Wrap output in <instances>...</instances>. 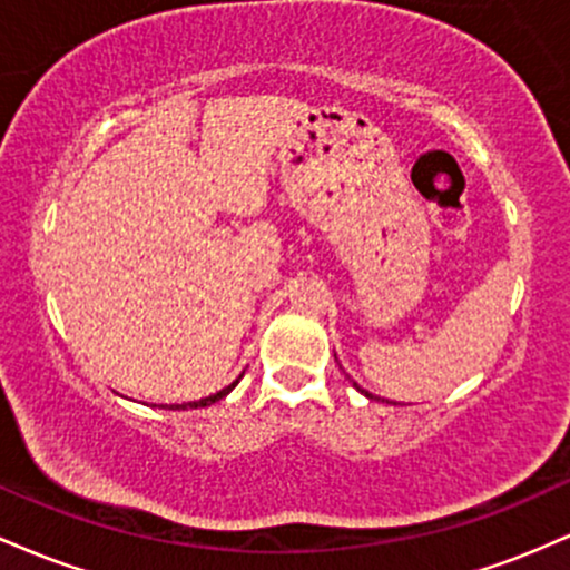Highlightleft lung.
Returning a JSON list of instances; mask_svg holds the SVG:
<instances>
[{
  "label": "left lung",
  "mask_w": 570,
  "mask_h": 570,
  "mask_svg": "<svg viewBox=\"0 0 570 570\" xmlns=\"http://www.w3.org/2000/svg\"><path fill=\"white\" fill-rule=\"evenodd\" d=\"M335 358H337V356H335ZM353 389H356V391H362V394H364V396H367V399H377V396H372V394H370V391H364V389H362V385H358V383H353Z\"/></svg>",
  "instance_id": "obj_1"
}]
</instances>
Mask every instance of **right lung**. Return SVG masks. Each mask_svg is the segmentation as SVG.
I'll use <instances>...</instances> for the list:
<instances>
[{
    "label": "right lung",
    "mask_w": 570,
    "mask_h": 570,
    "mask_svg": "<svg viewBox=\"0 0 570 570\" xmlns=\"http://www.w3.org/2000/svg\"><path fill=\"white\" fill-rule=\"evenodd\" d=\"M244 375H238V381ZM238 381H233L230 385H225V389L222 391H217V394H212V396H206V399H198V402H185V404H160L163 410H198V407H208V404H214V402H219V399H225L227 394H230V391L235 389V385H238Z\"/></svg>",
    "instance_id": "add662e5"
}]
</instances>
